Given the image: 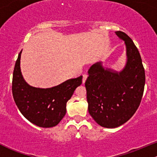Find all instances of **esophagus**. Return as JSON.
<instances>
[{
    "instance_id": "obj_1",
    "label": "esophagus",
    "mask_w": 157,
    "mask_h": 157,
    "mask_svg": "<svg viewBox=\"0 0 157 157\" xmlns=\"http://www.w3.org/2000/svg\"><path fill=\"white\" fill-rule=\"evenodd\" d=\"M87 77H88L87 74H83V83H85L86 79H87Z\"/></svg>"
}]
</instances>
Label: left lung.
<instances>
[{
  "mask_svg": "<svg viewBox=\"0 0 157 157\" xmlns=\"http://www.w3.org/2000/svg\"><path fill=\"white\" fill-rule=\"evenodd\" d=\"M115 33L126 47L124 67L118 72L97 62L89 69L85 83L89 113L98 124L107 128L119 127L134 115L145 85V71L138 49L126 33Z\"/></svg>",
  "mask_w": 157,
  "mask_h": 157,
  "instance_id": "1",
  "label": "left lung"
}]
</instances>
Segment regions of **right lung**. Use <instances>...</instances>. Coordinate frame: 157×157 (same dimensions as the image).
I'll use <instances>...</instances> for the list:
<instances>
[{
  "mask_svg": "<svg viewBox=\"0 0 157 157\" xmlns=\"http://www.w3.org/2000/svg\"><path fill=\"white\" fill-rule=\"evenodd\" d=\"M22 51L18 55L13 74L12 93L22 115L41 128L56 126L66 114V104L74 90L82 83L83 77L70 79L51 88H37L25 81L20 70Z\"/></svg>",
  "mask_w": 157,
  "mask_h": 157,
  "instance_id": "right-lung-1",
  "label": "right lung"
}]
</instances>
